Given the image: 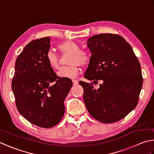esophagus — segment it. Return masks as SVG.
Instances as JSON below:
<instances>
[{
  "instance_id": "1",
  "label": "esophagus",
  "mask_w": 154,
  "mask_h": 154,
  "mask_svg": "<svg viewBox=\"0 0 154 154\" xmlns=\"http://www.w3.org/2000/svg\"><path fill=\"white\" fill-rule=\"evenodd\" d=\"M72 81H73V85L78 84V80H77V79H72Z\"/></svg>"
}]
</instances>
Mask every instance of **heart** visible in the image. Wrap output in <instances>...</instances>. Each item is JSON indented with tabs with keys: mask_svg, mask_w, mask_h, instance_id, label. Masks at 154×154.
<instances>
[{
	"mask_svg": "<svg viewBox=\"0 0 154 154\" xmlns=\"http://www.w3.org/2000/svg\"><path fill=\"white\" fill-rule=\"evenodd\" d=\"M57 48L63 55H69L67 58V63L69 65L62 67L57 72V75L61 77H75L79 73V65L85 67L90 63L91 55L89 52L80 50L79 44L74 41H64L57 45ZM46 60L49 65L53 69H57L60 67V57L54 51H48Z\"/></svg>",
	"mask_w": 154,
	"mask_h": 154,
	"instance_id": "heart-1",
	"label": "heart"
}]
</instances>
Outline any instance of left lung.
<instances>
[{"instance_id":"1","label":"left lung","mask_w":154,"mask_h":154,"mask_svg":"<svg viewBox=\"0 0 154 154\" xmlns=\"http://www.w3.org/2000/svg\"><path fill=\"white\" fill-rule=\"evenodd\" d=\"M92 53L85 79H102L99 89L81 81L83 100L89 114L103 123H113L126 116L137 106L143 78L140 63L132 47L118 34H100L88 39Z\"/></svg>"}]
</instances>
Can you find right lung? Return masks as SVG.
Listing matches in <instances>:
<instances>
[{
    "mask_svg": "<svg viewBox=\"0 0 154 154\" xmlns=\"http://www.w3.org/2000/svg\"><path fill=\"white\" fill-rule=\"evenodd\" d=\"M50 38L31 41L16 59L12 89L18 112L30 123L49 128L61 120L64 100L73 83L58 77L49 65L46 54Z\"/></svg>",
    "mask_w": 154,
    "mask_h": 154,
    "instance_id": "add662e5",
    "label": "right lung"
}]
</instances>
